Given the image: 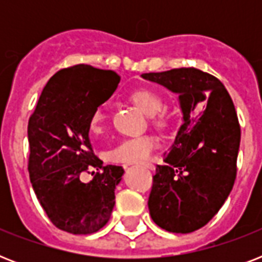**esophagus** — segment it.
<instances>
[{
    "label": "esophagus",
    "instance_id": "34e87169",
    "mask_svg": "<svg viewBox=\"0 0 262 262\" xmlns=\"http://www.w3.org/2000/svg\"><path fill=\"white\" fill-rule=\"evenodd\" d=\"M141 166H144L145 168H148V170H155V166L152 163H149V162H144V163H140Z\"/></svg>",
    "mask_w": 262,
    "mask_h": 262
}]
</instances>
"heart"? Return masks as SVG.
Instances as JSON below:
<instances>
[{"instance_id":"obj_1","label":"heart","mask_w":262,"mask_h":262,"mask_svg":"<svg viewBox=\"0 0 262 262\" xmlns=\"http://www.w3.org/2000/svg\"><path fill=\"white\" fill-rule=\"evenodd\" d=\"M133 104L139 107L144 114L148 117H154L162 110L163 100L155 91L147 90V88H140L135 90L129 95ZM106 110L104 107H96L90 117V129L92 133H100L106 122ZM155 125L158 127L166 126V121L163 118H156ZM158 147L156 140L152 136H139V137H132L119 141L110 152H108V159L118 163H136V162H143L151 158L152 152Z\"/></svg>"}]
</instances>
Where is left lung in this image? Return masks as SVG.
Returning <instances> with one entry per match:
<instances>
[{"mask_svg":"<svg viewBox=\"0 0 262 262\" xmlns=\"http://www.w3.org/2000/svg\"><path fill=\"white\" fill-rule=\"evenodd\" d=\"M141 77L178 94L183 115L166 164L156 167L149 213L166 231L193 232L219 212L235 182L241 143L235 107L219 79L195 68Z\"/></svg>","mask_w":262,"mask_h":262,"instance_id":"1","label":"left lung"}]
</instances>
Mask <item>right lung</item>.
Instances as JSON below:
<instances>
[{"label": "right lung", "instance_id": "1", "mask_svg": "<svg viewBox=\"0 0 262 262\" xmlns=\"http://www.w3.org/2000/svg\"><path fill=\"white\" fill-rule=\"evenodd\" d=\"M115 72L75 65L55 73L28 121V172L39 203L55 227L85 235L110 219L123 168L96 158L90 143L91 113L118 87ZM94 178L85 184L84 172Z\"/></svg>", "mask_w": 262, "mask_h": 262}]
</instances>
